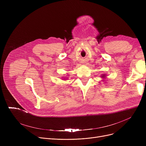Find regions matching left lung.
<instances>
[{
    "mask_svg": "<svg viewBox=\"0 0 146 146\" xmlns=\"http://www.w3.org/2000/svg\"><path fill=\"white\" fill-rule=\"evenodd\" d=\"M102 78H105V74H102Z\"/></svg>",
    "mask_w": 146,
    "mask_h": 146,
    "instance_id": "1",
    "label": "left lung"
}]
</instances>
